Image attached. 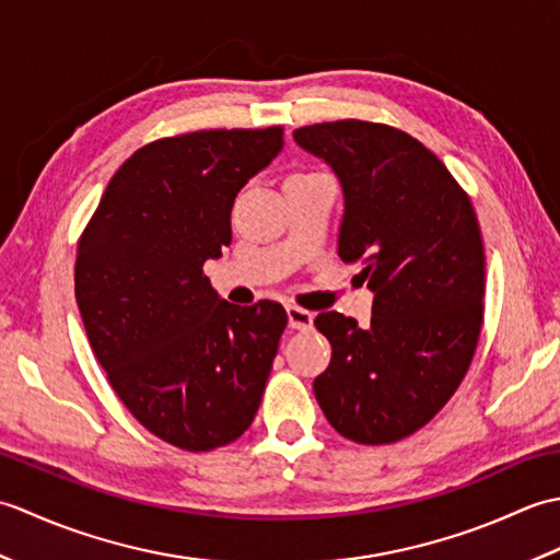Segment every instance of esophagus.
Returning a JSON list of instances; mask_svg holds the SVG:
<instances>
[{
	"label": "esophagus",
	"instance_id": "esophagus-1",
	"mask_svg": "<svg viewBox=\"0 0 560 560\" xmlns=\"http://www.w3.org/2000/svg\"><path fill=\"white\" fill-rule=\"evenodd\" d=\"M287 315H289V327L291 329H311L313 327V319L315 315L311 311H303V307H295V305H289L287 307Z\"/></svg>",
	"mask_w": 560,
	"mask_h": 560
}]
</instances>
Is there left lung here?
<instances>
[{"instance_id": "8db88e82", "label": "left lung", "mask_w": 560, "mask_h": 560, "mask_svg": "<svg viewBox=\"0 0 560 560\" xmlns=\"http://www.w3.org/2000/svg\"><path fill=\"white\" fill-rule=\"evenodd\" d=\"M295 144L339 177V257L375 293L371 325L319 313L331 361L313 389L337 433L397 443L455 395L483 319V243L469 197L435 153L395 127H301Z\"/></svg>"}]
</instances>
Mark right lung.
I'll return each instance as SVG.
<instances>
[{"mask_svg":"<svg viewBox=\"0 0 560 560\" xmlns=\"http://www.w3.org/2000/svg\"><path fill=\"white\" fill-rule=\"evenodd\" d=\"M281 149V127L153 141L113 175L79 241L91 349L135 419L175 447L233 443L265 395L287 311L223 301L205 261L231 245L237 192Z\"/></svg>","mask_w":560,"mask_h":560,"instance_id":"add662e5","label":"right lung"}]
</instances>
